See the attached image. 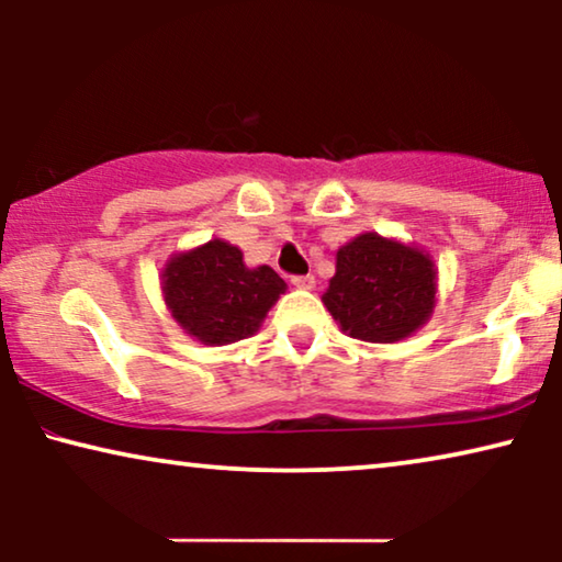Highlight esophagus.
I'll use <instances>...</instances> for the list:
<instances>
[{
  "label": "esophagus",
  "instance_id": "1",
  "mask_svg": "<svg viewBox=\"0 0 562 562\" xmlns=\"http://www.w3.org/2000/svg\"><path fill=\"white\" fill-rule=\"evenodd\" d=\"M291 283H294L296 289H304V291H312L314 289V276H294V279H291Z\"/></svg>",
  "mask_w": 562,
  "mask_h": 562
}]
</instances>
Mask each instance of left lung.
I'll return each mask as SVG.
<instances>
[{
	"label": "left lung",
	"mask_w": 562,
	"mask_h": 562,
	"mask_svg": "<svg viewBox=\"0 0 562 562\" xmlns=\"http://www.w3.org/2000/svg\"><path fill=\"white\" fill-rule=\"evenodd\" d=\"M322 302L356 340H406L432 317L437 266L419 245L363 233L337 250L335 276Z\"/></svg>",
	"instance_id": "obj_1"
}]
</instances>
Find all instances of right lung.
<instances>
[{"label": "right lung", "mask_w": 562, "mask_h": 562, "mask_svg": "<svg viewBox=\"0 0 562 562\" xmlns=\"http://www.w3.org/2000/svg\"><path fill=\"white\" fill-rule=\"evenodd\" d=\"M160 294L183 333L220 348L256 335L286 281L271 266H245L237 245L212 237L166 260Z\"/></svg>", "instance_id": "right-lung-1"}]
</instances>
